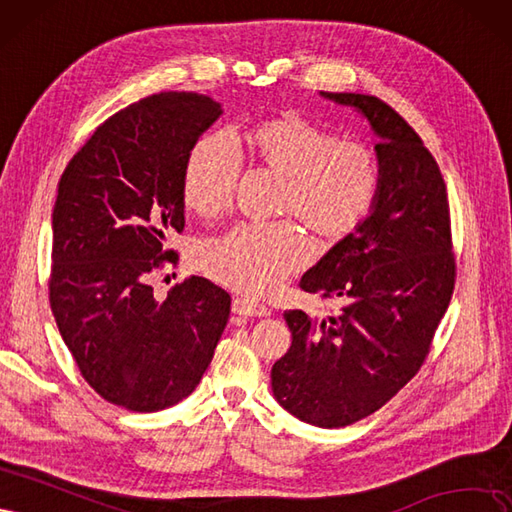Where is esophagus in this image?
<instances>
[{"label": "esophagus", "mask_w": 512, "mask_h": 512, "mask_svg": "<svg viewBox=\"0 0 512 512\" xmlns=\"http://www.w3.org/2000/svg\"><path fill=\"white\" fill-rule=\"evenodd\" d=\"M234 315H242V317H268L270 308H266L263 304L249 300V298H236L232 304Z\"/></svg>", "instance_id": "34e87169"}]
</instances>
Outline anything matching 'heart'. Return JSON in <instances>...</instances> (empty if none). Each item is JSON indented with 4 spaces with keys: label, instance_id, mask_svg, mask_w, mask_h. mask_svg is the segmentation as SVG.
<instances>
[{
    "label": "heart",
    "instance_id": "obj_1",
    "mask_svg": "<svg viewBox=\"0 0 512 512\" xmlns=\"http://www.w3.org/2000/svg\"><path fill=\"white\" fill-rule=\"evenodd\" d=\"M246 151L257 168L285 180L283 212L295 214L323 242L349 238L370 214L381 172L366 146L340 142L300 114H280L246 131ZM240 161L223 136L195 142L183 170L185 206L212 219L229 208ZM310 244L293 223L236 225L200 246V268L219 283L266 295L306 266Z\"/></svg>",
    "mask_w": 512,
    "mask_h": 512
}]
</instances>
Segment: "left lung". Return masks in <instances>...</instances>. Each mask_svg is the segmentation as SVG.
I'll use <instances>...</instances> for the list:
<instances>
[{
  "mask_svg": "<svg viewBox=\"0 0 512 512\" xmlns=\"http://www.w3.org/2000/svg\"><path fill=\"white\" fill-rule=\"evenodd\" d=\"M321 97L370 123L381 187L364 223L302 276L300 289L344 306L321 321L285 312L291 346L272 366V391L300 421L344 427L419 372L451 302L455 255L447 185L417 131L374 95Z\"/></svg>",
  "mask_w": 512,
  "mask_h": 512,
  "instance_id": "obj_1",
  "label": "left lung"
}]
</instances>
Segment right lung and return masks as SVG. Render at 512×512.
Wrapping results in <instances>:
<instances>
[{"instance_id": "1", "label": "right lung", "mask_w": 512, "mask_h": 512, "mask_svg": "<svg viewBox=\"0 0 512 512\" xmlns=\"http://www.w3.org/2000/svg\"><path fill=\"white\" fill-rule=\"evenodd\" d=\"M223 114L193 91L123 108L93 131L59 180L51 308L80 374L134 412L178 404L200 385L229 319V293L191 276L155 298L148 274L183 232V170Z\"/></svg>"}]
</instances>
